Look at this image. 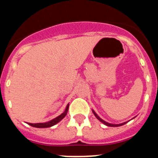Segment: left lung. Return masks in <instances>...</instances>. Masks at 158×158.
<instances>
[{"mask_svg":"<svg viewBox=\"0 0 158 158\" xmlns=\"http://www.w3.org/2000/svg\"><path fill=\"white\" fill-rule=\"evenodd\" d=\"M92 111H93V113H94V115H95V116H96V118H97V119L99 120V121H100L102 123H103L104 125H106V126H110V127H118V126H123V125H125V124H126V123H127V122H126V123H121V124H112V123H107V122L104 121V120L102 119V118H100V117L99 116V115L95 113V111H94V110H92Z\"/></svg>","mask_w":158,"mask_h":158,"instance_id":"1","label":"left lung"}]
</instances>
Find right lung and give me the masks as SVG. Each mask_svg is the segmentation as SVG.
Segmentation results:
<instances>
[{
    "mask_svg": "<svg viewBox=\"0 0 158 158\" xmlns=\"http://www.w3.org/2000/svg\"><path fill=\"white\" fill-rule=\"evenodd\" d=\"M68 108H69V103L68 104L67 106H66L65 110L63 113H61V115L57 116L56 118H53V119L50 120V121L46 122V123H28V124L30 126H32V127H35V128H48V127H52V126H55V124H57L58 123H59L62 118H64L66 115H67L68 111Z\"/></svg>",
    "mask_w": 158,
    "mask_h": 158,
    "instance_id": "obj_1",
    "label": "right lung"
}]
</instances>
